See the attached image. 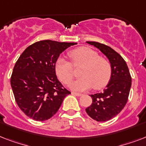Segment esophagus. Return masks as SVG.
Returning a JSON list of instances; mask_svg holds the SVG:
<instances>
[{
	"instance_id": "34e87169",
	"label": "esophagus",
	"mask_w": 146,
	"mask_h": 146,
	"mask_svg": "<svg viewBox=\"0 0 146 146\" xmlns=\"http://www.w3.org/2000/svg\"><path fill=\"white\" fill-rule=\"evenodd\" d=\"M72 94L76 96H78V97H80V96H82V93H79V92H72Z\"/></svg>"
}]
</instances>
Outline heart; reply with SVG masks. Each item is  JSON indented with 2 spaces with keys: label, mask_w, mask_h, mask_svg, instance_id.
Listing matches in <instances>:
<instances>
[{
  "label": "heart",
  "mask_w": 146,
  "mask_h": 146,
  "mask_svg": "<svg viewBox=\"0 0 146 146\" xmlns=\"http://www.w3.org/2000/svg\"><path fill=\"white\" fill-rule=\"evenodd\" d=\"M74 66L82 65L80 70L81 77L70 84V88L76 91H84L92 87L100 89L108 84L111 76V66L108 60L93 49L80 47L69 52ZM54 70L57 76L65 84L73 80L74 73L72 64L64 57H60L55 62Z\"/></svg>",
  "instance_id": "b5f03b06"
}]
</instances>
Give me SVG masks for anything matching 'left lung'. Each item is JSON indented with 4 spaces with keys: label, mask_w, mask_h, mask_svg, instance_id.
<instances>
[{
    "label": "left lung",
    "mask_w": 146,
    "mask_h": 146,
    "mask_svg": "<svg viewBox=\"0 0 146 146\" xmlns=\"http://www.w3.org/2000/svg\"><path fill=\"white\" fill-rule=\"evenodd\" d=\"M104 54L111 66V76L106 89L100 93L90 95L92 103L86 108L88 115L98 122L116 117L126 105L131 88V76L127 63L110 47L96 42H86Z\"/></svg>",
    "instance_id": "obj_1"
}]
</instances>
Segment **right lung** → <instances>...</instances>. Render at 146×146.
<instances>
[{"label": "right lung", "instance_id": "obj_1", "mask_svg": "<svg viewBox=\"0 0 146 146\" xmlns=\"http://www.w3.org/2000/svg\"><path fill=\"white\" fill-rule=\"evenodd\" d=\"M74 44L76 43L40 41L29 46L17 60L10 84L18 106L29 117L48 120L70 94L57 80L54 64L60 54Z\"/></svg>", "mask_w": 146, "mask_h": 146}]
</instances>
